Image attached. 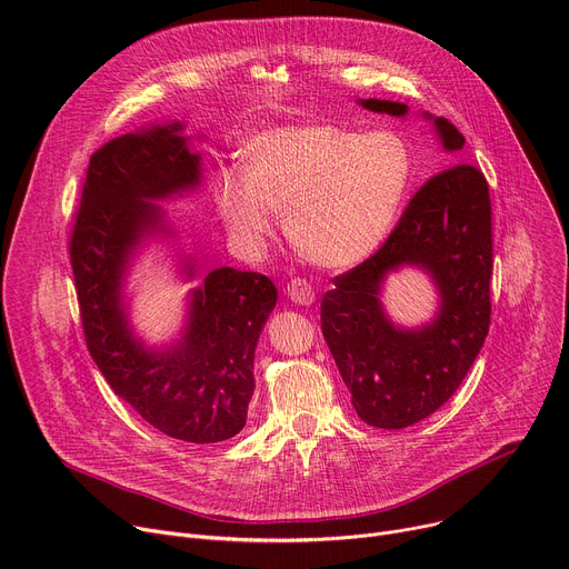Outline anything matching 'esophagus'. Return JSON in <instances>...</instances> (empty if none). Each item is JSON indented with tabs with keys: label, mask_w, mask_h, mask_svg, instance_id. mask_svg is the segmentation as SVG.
Returning a JSON list of instances; mask_svg holds the SVG:
<instances>
[{
	"label": "esophagus",
	"mask_w": 569,
	"mask_h": 569,
	"mask_svg": "<svg viewBox=\"0 0 569 569\" xmlns=\"http://www.w3.org/2000/svg\"><path fill=\"white\" fill-rule=\"evenodd\" d=\"M286 292H288V299L297 307H309L316 299V290L311 288V283L307 279H299V277L288 283Z\"/></svg>",
	"instance_id": "obj_1"
}]
</instances>
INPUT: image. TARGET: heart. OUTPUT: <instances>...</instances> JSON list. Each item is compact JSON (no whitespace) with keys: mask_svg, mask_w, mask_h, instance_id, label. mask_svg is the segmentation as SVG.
Returning a JSON list of instances; mask_svg holds the SVG:
<instances>
[{"mask_svg":"<svg viewBox=\"0 0 569 569\" xmlns=\"http://www.w3.org/2000/svg\"><path fill=\"white\" fill-rule=\"evenodd\" d=\"M242 158L244 171L212 180L226 229L256 249L286 214L295 249L329 270L352 268L385 242L411 178L407 143L385 128L281 126L251 137Z\"/></svg>","mask_w":569,"mask_h":569,"instance_id":"b5f03b06","label":"heart"}]
</instances>
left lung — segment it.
<instances>
[{"label":"left lung","mask_w":569,"mask_h":569,"mask_svg":"<svg viewBox=\"0 0 569 569\" xmlns=\"http://www.w3.org/2000/svg\"><path fill=\"white\" fill-rule=\"evenodd\" d=\"M363 109L407 117L391 100H357ZM441 148L458 156L465 137L450 121L423 113ZM426 271L438 311L419 328L393 323L381 305L389 273ZM491 206L482 171L452 164L432 176L405 208L380 251L333 279L320 322L359 419L400 430L419 423L458 391L489 331Z\"/></svg>","instance_id":"8db88e82"}]
</instances>
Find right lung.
Listing matches in <instances>:
<instances>
[{
	"instance_id": "right-lung-1",
	"label": "right lung",
	"mask_w": 569,
	"mask_h": 569,
	"mask_svg": "<svg viewBox=\"0 0 569 569\" xmlns=\"http://www.w3.org/2000/svg\"><path fill=\"white\" fill-rule=\"evenodd\" d=\"M182 121L156 123L104 143L91 156L70 238L87 348L104 380L160 432L217 443L247 423L253 396V352L277 307L274 283L258 272L217 268L187 295L176 340L148 346L130 325L126 295L134 258L150 240H176L160 201L201 187V153ZM192 281L199 264L178 253Z\"/></svg>"
}]
</instances>
